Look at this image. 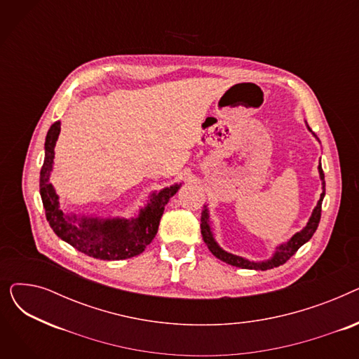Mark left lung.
<instances>
[{
    "instance_id": "left-lung-1",
    "label": "left lung",
    "mask_w": 359,
    "mask_h": 359,
    "mask_svg": "<svg viewBox=\"0 0 359 359\" xmlns=\"http://www.w3.org/2000/svg\"><path fill=\"white\" fill-rule=\"evenodd\" d=\"M307 129L311 132L313 137L318 141V138L316 137L314 132L310 129V126L307 125ZM318 176L320 180H322V195H320V199L317 201V205L314 206V210L306 224V227H303V230L297 231L291 238H288L285 243H280L275 248L272 256L266 260H250L248 257H243V256H237L233 255L227 250H224L218 241L215 240L214 231H212V225H211V218H210V210H208V205H203V211L201 214V233L203 237V241L206 246H208L210 252L219 260L229 263L231 266H237L241 269H255V271H266V269H272L276 268L279 265H284V263L301 248L303 244H306L313 234L316 233L317 227H318V222H320V217H322V202L323 198L326 195V183H325V173H323V168L322 164H318Z\"/></svg>"
}]
</instances>
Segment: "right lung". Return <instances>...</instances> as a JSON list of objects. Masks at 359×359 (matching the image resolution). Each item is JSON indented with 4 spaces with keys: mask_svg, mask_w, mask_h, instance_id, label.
<instances>
[{
    "mask_svg": "<svg viewBox=\"0 0 359 359\" xmlns=\"http://www.w3.org/2000/svg\"><path fill=\"white\" fill-rule=\"evenodd\" d=\"M61 122H55L46 134L45 160L41 170V198L50 229L74 249L100 260H122L138 256L157 234L164 206L180 189L182 183L151 192L134 217H99L97 214L64 212L60 196L50 183L55 145Z\"/></svg>",
    "mask_w": 359,
    "mask_h": 359,
    "instance_id": "add662e5",
    "label": "right lung"
}]
</instances>
